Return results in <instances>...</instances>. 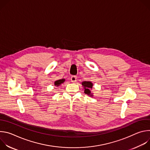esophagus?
<instances>
[{
  "instance_id": "1",
  "label": "esophagus",
  "mask_w": 150,
  "mask_h": 150,
  "mask_svg": "<svg viewBox=\"0 0 150 150\" xmlns=\"http://www.w3.org/2000/svg\"><path fill=\"white\" fill-rule=\"evenodd\" d=\"M76 79L77 78L76 76H72L71 77V80L72 82H75V81H76Z\"/></svg>"
}]
</instances>
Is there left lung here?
<instances>
[{
    "mask_svg": "<svg viewBox=\"0 0 150 150\" xmlns=\"http://www.w3.org/2000/svg\"><path fill=\"white\" fill-rule=\"evenodd\" d=\"M82 86L84 87V93L85 94H88V95H91L90 96H92L91 94V91L90 90L93 87V83L90 81H83L82 83Z\"/></svg>",
    "mask_w": 150,
    "mask_h": 150,
    "instance_id": "left-lung-1",
    "label": "left lung"
}]
</instances>
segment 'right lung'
I'll list each match as a JSON object with an SVG mask.
<instances>
[{
	"mask_svg": "<svg viewBox=\"0 0 150 150\" xmlns=\"http://www.w3.org/2000/svg\"><path fill=\"white\" fill-rule=\"evenodd\" d=\"M65 81V79H62L57 80L56 81L54 82V85H56V87H57V86H59V85H60L61 83H63L64 81Z\"/></svg>",
	"mask_w": 150,
	"mask_h": 150,
	"instance_id": "1",
	"label": "right lung"
}]
</instances>
